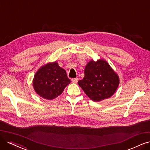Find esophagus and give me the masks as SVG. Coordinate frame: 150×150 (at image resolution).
<instances>
[{"mask_svg":"<svg viewBox=\"0 0 150 150\" xmlns=\"http://www.w3.org/2000/svg\"><path fill=\"white\" fill-rule=\"evenodd\" d=\"M79 81V79L78 78H75V79H71V81L74 83H76L77 82Z\"/></svg>","mask_w":150,"mask_h":150,"instance_id":"34e87169","label":"esophagus"}]
</instances>
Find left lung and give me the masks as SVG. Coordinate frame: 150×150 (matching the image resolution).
Wrapping results in <instances>:
<instances>
[{"mask_svg": "<svg viewBox=\"0 0 150 150\" xmlns=\"http://www.w3.org/2000/svg\"><path fill=\"white\" fill-rule=\"evenodd\" d=\"M78 83L86 95L94 101L112 96L119 84L118 75L107 62L91 60L85 69V77Z\"/></svg>", "mask_w": 150, "mask_h": 150, "instance_id": "obj_1", "label": "left lung"}]
</instances>
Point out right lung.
<instances>
[{
	"label": "right lung",
	"mask_w": 150,
	"mask_h": 150,
	"mask_svg": "<svg viewBox=\"0 0 150 150\" xmlns=\"http://www.w3.org/2000/svg\"><path fill=\"white\" fill-rule=\"evenodd\" d=\"M70 83L65 70L55 62L44 65L38 70L34 76L33 85L41 97L51 100L59 96Z\"/></svg>",
	"instance_id": "obj_1"
}]
</instances>
